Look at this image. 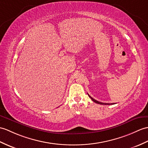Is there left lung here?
<instances>
[{
  "instance_id": "8db88e82",
  "label": "left lung",
  "mask_w": 148,
  "mask_h": 148,
  "mask_svg": "<svg viewBox=\"0 0 148 148\" xmlns=\"http://www.w3.org/2000/svg\"><path fill=\"white\" fill-rule=\"evenodd\" d=\"M88 96H89V97H90L92 101H93L94 102H95L96 103H98V104H100V105H113V104H115V103H102V102H100V101H97V100H96V99H93L92 98L90 95H88Z\"/></svg>"
}]
</instances>
